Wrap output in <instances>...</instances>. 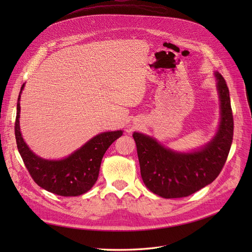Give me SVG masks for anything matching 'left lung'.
Wrapping results in <instances>:
<instances>
[{"label":"left lung","mask_w":252,"mask_h":252,"mask_svg":"<svg viewBox=\"0 0 252 252\" xmlns=\"http://www.w3.org/2000/svg\"><path fill=\"white\" fill-rule=\"evenodd\" d=\"M220 103L218 132L208 144L192 152L166 148L151 136L133 132L144 184L165 199L188 196L215 181L223 169L233 138V116L229 89L216 72Z\"/></svg>","instance_id":"obj_1"}]
</instances>
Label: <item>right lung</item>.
<instances>
[{"label":"right lung","mask_w":252,"mask_h":252,"mask_svg":"<svg viewBox=\"0 0 252 252\" xmlns=\"http://www.w3.org/2000/svg\"><path fill=\"white\" fill-rule=\"evenodd\" d=\"M17 104L14 123L17 146L27 170L37 185L58 195L78 196L87 192L94 185L106 150L123 134V131H107L95 135L73 154L63 159H45L34 155L22 138L20 131V97Z\"/></svg>","instance_id":"add662e5"}]
</instances>
